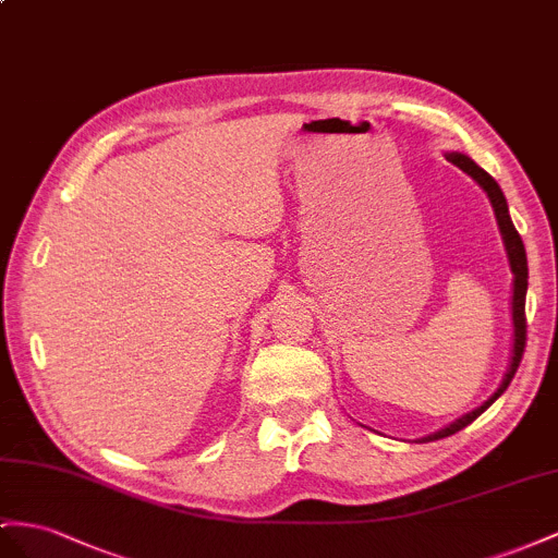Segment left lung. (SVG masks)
Returning <instances> with one entry per match:
<instances>
[{
  "label": "left lung",
  "mask_w": 558,
  "mask_h": 558,
  "mask_svg": "<svg viewBox=\"0 0 558 558\" xmlns=\"http://www.w3.org/2000/svg\"><path fill=\"white\" fill-rule=\"evenodd\" d=\"M446 160L452 162L454 167H460L464 174H469L471 179H474L481 189L485 191V195H488L490 205H493V211H495V219H497V228H499V235H502V242H505V252H507V259H509V268H511V323H513V344H511V361H509V367H507V375L502 379V384H499V389L485 401L483 405H478L476 410L466 412V415H462L460 420H454L452 424L442 426L440 432H434L428 434L424 438H420V442H428V440H438V438H446V436H452L460 432V428L469 426L471 422H474L481 412L488 410L499 396H502L507 391V387L511 384L513 375H517L519 369V363L523 359V349H525V292H527V259H525V247H523V240L521 235L517 233V228H513L511 223V217H509V207H507V199H505V193L502 189H499L497 181L488 174V171L481 169L474 160H471L469 155L464 153H446Z\"/></svg>",
  "instance_id": "obj_1"
}]
</instances>
